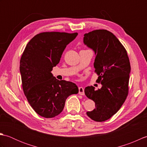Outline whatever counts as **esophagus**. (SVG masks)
Segmentation results:
<instances>
[{
  "label": "esophagus",
  "mask_w": 147,
  "mask_h": 147,
  "mask_svg": "<svg viewBox=\"0 0 147 147\" xmlns=\"http://www.w3.org/2000/svg\"><path fill=\"white\" fill-rule=\"evenodd\" d=\"M79 94L81 95H85V92H84V88L83 87H79Z\"/></svg>",
  "instance_id": "34e87169"
}]
</instances>
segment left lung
I'll list each match as a JSON object with an SVG mask.
<instances>
[{
    "label": "left lung",
    "mask_w": 147,
    "mask_h": 147,
    "mask_svg": "<svg viewBox=\"0 0 147 147\" xmlns=\"http://www.w3.org/2000/svg\"><path fill=\"white\" fill-rule=\"evenodd\" d=\"M83 42L95 52L96 82L102 88L87 86L85 93L94 101L95 109L86 112L96 122L110 119L119 110L129 92L130 62L126 50L113 33L106 30H96L85 33Z\"/></svg>",
    "instance_id": "8db88e82"
}]
</instances>
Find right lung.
I'll return each mask as SVG.
<instances>
[{"label":"right lung","instance_id":"add662e5","mask_svg":"<svg viewBox=\"0 0 147 147\" xmlns=\"http://www.w3.org/2000/svg\"><path fill=\"white\" fill-rule=\"evenodd\" d=\"M77 35L78 33L56 32L37 34L21 56L20 70L24 93L33 110L42 117L57 116L68 96L79 92L76 84L59 81L51 73L67 45Z\"/></svg>","mask_w":147,"mask_h":147}]
</instances>
